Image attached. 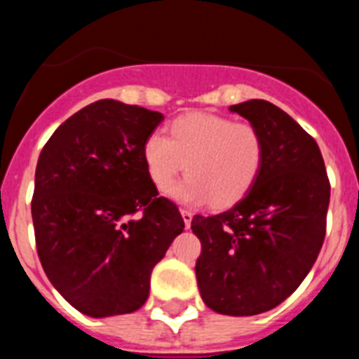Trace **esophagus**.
Wrapping results in <instances>:
<instances>
[{
  "mask_svg": "<svg viewBox=\"0 0 359 359\" xmlns=\"http://www.w3.org/2000/svg\"><path fill=\"white\" fill-rule=\"evenodd\" d=\"M182 217H183V223H185V226L189 228L190 226V223H192V212H189V210H185V208H182Z\"/></svg>",
  "mask_w": 359,
  "mask_h": 359,
  "instance_id": "1",
  "label": "esophagus"
}]
</instances>
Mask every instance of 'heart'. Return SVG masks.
Returning a JSON list of instances; mask_svg holds the SVG:
<instances>
[{"instance_id": "heart-1", "label": "heart", "mask_w": 359, "mask_h": 359, "mask_svg": "<svg viewBox=\"0 0 359 359\" xmlns=\"http://www.w3.org/2000/svg\"><path fill=\"white\" fill-rule=\"evenodd\" d=\"M264 136L250 122L212 113H187L170 123V138L154 131L144 142V161L158 190H167L180 172L189 176L169 194L187 205L230 207L255 185L264 163Z\"/></svg>"}]
</instances>
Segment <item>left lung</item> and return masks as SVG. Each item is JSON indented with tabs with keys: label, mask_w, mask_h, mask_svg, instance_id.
<instances>
[{
	"label": "left lung",
	"mask_w": 359,
	"mask_h": 359,
	"mask_svg": "<svg viewBox=\"0 0 359 359\" xmlns=\"http://www.w3.org/2000/svg\"><path fill=\"white\" fill-rule=\"evenodd\" d=\"M264 136L255 185L236 207L194 215L201 241L196 278L203 302L230 316H252L284 302L307 277L327 224L331 185L318 144L268 100L230 106Z\"/></svg>",
	"instance_id": "1"
}]
</instances>
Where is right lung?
I'll use <instances>...</instances> for the list:
<instances>
[{"mask_svg": "<svg viewBox=\"0 0 359 359\" xmlns=\"http://www.w3.org/2000/svg\"><path fill=\"white\" fill-rule=\"evenodd\" d=\"M163 115L104 98L61 123L39 154L32 219L59 293L93 318L140 309L152 268L185 228L158 196L144 142Z\"/></svg>", "mask_w": 359, "mask_h": 359, "instance_id": "1", "label": "right lung"}]
</instances>
